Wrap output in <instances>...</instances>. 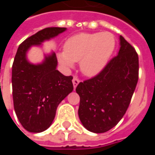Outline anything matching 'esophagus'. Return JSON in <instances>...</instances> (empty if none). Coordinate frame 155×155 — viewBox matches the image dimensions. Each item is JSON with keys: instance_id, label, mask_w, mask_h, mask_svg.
I'll list each match as a JSON object with an SVG mask.
<instances>
[{"instance_id": "1", "label": "esophagus", "mask_w": 155, "mask_h": 155, "mask_svg": "<svg viewBox=\"0 0 155 155\" xmlns=\"http://www.w3.org/2000/svg\"><path fill=\"white\" fill-rule=\"evenodd\" d=\"M72 82H73V86H74V89L75 90V88L77 86L79 83H80V80L76 77L73 78V80H72Z\"/></svg>"}]
</instances>
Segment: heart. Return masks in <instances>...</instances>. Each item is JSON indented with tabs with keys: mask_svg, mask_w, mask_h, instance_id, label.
<instances>
[{
	"mask_svg": "<svg viewBox=\"0 0 155 155\" xmlns=\"http://www.w3.org/2000/svg\"><path fill=\"white\" fill-rule=\"evenodd\" d=\"M115 47L114 35L110 32L80 33L65 41L64 51L58 53L61 64L66 69L80 61L81 72L89 77L101 73L107 65Z\"/></svg>",
	"mask_w": 155,
	"mask_h": 155,
	"instance_id": "1",
	"label": "heart"
}]
</instances>
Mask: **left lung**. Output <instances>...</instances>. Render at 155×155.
I'll return each mask as SVG.
<instances>
[{"label": "left lung", "instance_id": "8db88e82", "mask_svg": "<svg viewBox=\"0 0 155 155\" xmlns=\"http://www.w3.org/2000/svg\"><path fill=\"white\" fill-rule=\"evenodd\" d=\"M120 51L95 77L76 87L78 110L83 126L104 133L119 123L130 105L139 78V57L133 46L120 35Z\"/></svg>", "mask_w": 155, "mask_h": 155}]
</instances>
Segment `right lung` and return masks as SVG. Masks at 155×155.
<instances>
[{
  "label": "right lung",
  "mask_w": 155,
  "mask_h": 155,
  "mask_svg": "<svg viewBox=\"0 0 155 155\" xmlns=\"http://www.w3.org/2000/svg\"><path fill=\"white\" fill-rule=\"evenodd\" d=\"M64 27H48L20 45L12 65V91L15 114L20 123L31 133H41L51 126L59 104L73 91L72 76L56 70L54 51L44 54L41 63L29 61L27 53L33 46L42 47L63 33Z\"/></svg>",
  "instance_id": "add662e5"
}]
</instances>
